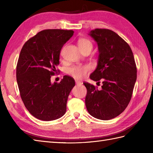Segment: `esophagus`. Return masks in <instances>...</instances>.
I'll list each match as a JSON object with an SVG mask.
<instances>
[{"label": "esophagus", "mask_w": 153, "mask_h": 153, "mask_svg": "<svg viewBox=\"0 0 153 153\" xmlns=\"http://www.w3.org/2000/svg\"><path fill=\"white\" fill-rule=\"evenodd\" d=\"M76 85H82V82H79V81H76Z\"/></svg>", "instance_id": "34e87169"}]
</instances>
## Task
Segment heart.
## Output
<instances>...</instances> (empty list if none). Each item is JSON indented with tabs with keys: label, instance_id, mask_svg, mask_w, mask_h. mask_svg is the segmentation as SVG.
Masks as SVG:
<instances>
[{
	"label": "heart",
	"instance_id": "obj_1",
	"mask_svg": "<svg viewBox=\"0 0 153 153\" xmlns=\"http://www.w3.org/2000/svg\"><path fill=\"white\" fill-rule=\"evenodd\" d=\"M77 45L81 51L85 49H92V43L86 38H80L77 41ZM91 70V66L89 65H84V66H76L69 68L68 72L74 78L77 79H81L85 77L86 75Z\"/></svg>",
	"mask_w": 153,
	"mask_h": 153
}]
</instances>
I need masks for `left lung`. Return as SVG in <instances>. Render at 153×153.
<instances>
[{
	"instance_id": "obj_1",
	"label": "left lung",
	"mask_w": 153,
	"mask_h": 153,
	"mask_svg": "<svg viewBox=\"0 0 153 153\" xmlns=\"http://www.w3.org/2000/svg\"><path fill=\"white\" fill-rule=\"evenodd\" d=\"M89 35L96 41L99 54L90 79H101L102 85L98 90L91 84L83 83L87 90L86 108L94 118L108 120L128 106L137 79V68L130 47L115 32L95 29Z\"/></svg>"
}]
</instances>
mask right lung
<instances>
[{
  "label": "right lung",
  "instance_id": "obj_1",
  "mask_svg": "<svg viewBox=\"0 0 153 153\" xmlns=\"http://www.w3.org/2000/svg\"><path fill=\"white\" fill-rule=\"evenodd\" d=\"M74 31L46 30L30 39L23 46L16 67V79L25 106L35 118L51 121L66 111L68 96L74 79L65 76L60 83L51 82L59 64L63 45Z\"/></svg>",
  "mask_w": 153,
  "mask_h": 153
}]
</instances>
